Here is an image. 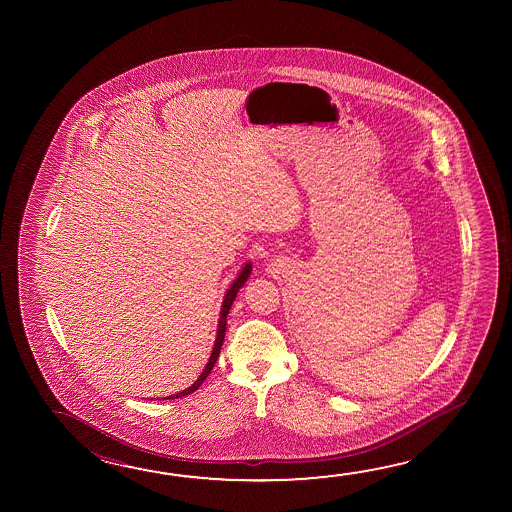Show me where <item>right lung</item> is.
<instances>
[{"instance_id":"1","label":"right lung","mask_w":512,"mask_h":512,"mask_svg":"<svg viewBox=\"0 0 512 512\" xmlns=\"http://www.w3.org/2000/svg\"><path fill=\"white\" fill-rule=\"evenodd\" d=\"M250 273H252V264L248 262L246 266H244L243 271L239 273V277L235 280L234 284L230 285V289L227 291V296H225V302H223V307H221V318H219L218 325V337H216V344H214V348H212V355H210L209 362H207V366L203 369L202 375L198 377V380L194 382L193 386L187 387L185 391L182 393L173 394V396H168V398H164V400H175V398H182V396H187V394L194 393L198 387L202 386L203 380L209 377L210 369L214 368V364L218 361L219 352H221V344H223V339H225V330H227V316L228 310L232 307V303H234L235 296L239 293V289L243 287L244 282L248 280L250 277Z\"/></svg>"}]
</instances>
